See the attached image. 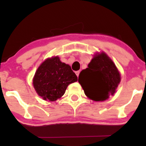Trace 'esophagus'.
Wrapping results in <instances>:
<instances>
[{
    "instance_id": "esophagus-1",
    "label": "esophagus",
    "mask_w": 146,
    "mask_h": 146,
    "mask_svg": "<svg viewBox=\"0 0 146 146\" xmlns=\"http://www.w3.org/2000/svg\"><path fill=\"white\" fill-rule=\"evenodd\" d=\"M80 71H76V72H75V74H76L77 76L79 77V75H80Z\"/></svg>"
}]
</instances>
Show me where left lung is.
I'll use <instances>...</instances> for the list:
<instances>
[{"mask_svg":"<svg viewBox=\"0 0 146 146\" xmlns=\"http://www.w3.org/2000/svg\"><path fill=\"white\" fill-rule=\"evenodd\" d=\"M120 80L115 64L106 54L102 53L95 55L88 68L80 72L78 82L88 98L100 102L114 95Z\"/></svg>","mask_w":146,"mask_h":146,"instance_id":"1","label":"left lung"}]
</instances>
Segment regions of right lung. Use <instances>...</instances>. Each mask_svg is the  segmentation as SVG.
Instances as JSON below:
<instances>
[{"label":"right lung","mask_w":146,"mask_h":146,"mask_svg":"<svg viewBox=\"0 0 146 146\" xmlns=\"http://www.w3.org/2000/svg\"><path fill=\"white\" fill-rule=\"evenodd\" d=\"M78 77L69 65L62 62L58 57L48 58L39 66L33 80L38 95L44 100L53 102L64 94L70 84Z\"/></svg>","instance_id":"right-lung-1"}]
</instances>
